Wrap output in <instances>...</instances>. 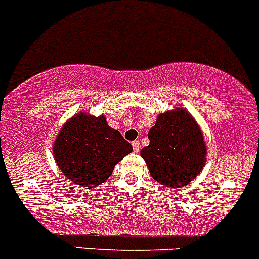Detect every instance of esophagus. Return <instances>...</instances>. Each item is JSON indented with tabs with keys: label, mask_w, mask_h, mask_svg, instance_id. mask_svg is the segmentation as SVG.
I'll use <instances>...</instances> for the list:
<instances>
[{
	"label": "esophagus",
	"mask_w": 259,
	"mask_h": 259,
	"mask_svg": "<svg viewBox=\"0 0 259 259\" xmlns=\"http://www.w3.org/2000/svg\"><path fill=\"white\" fill-rule=\"evenodd\" d=\"M140 142H138V141H133L132 142V147H133V152H136V153H137L138 151H140Z\"/></svg>",
	"instance_id": "obj_1"
}]
</instances>
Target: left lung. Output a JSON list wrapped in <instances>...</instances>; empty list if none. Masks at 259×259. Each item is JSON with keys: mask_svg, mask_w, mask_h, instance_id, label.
I'll list each match as a JSON object with an SVG mask.
<instances>
[{"mask_svg": "<svg viewBox=\"0 0 259 259\" xmlns=\"http://www.w3.org/2000/svg\"><path fill=\"white\" fill-rule=\"evenodd\" d=\"M149 145L141 149L153 180L180 188L201 173L207 147L193 117L183 108L161 113L148 132Z\"/></svg>", "mask_w": 259, "mask_h": 259, "instance_id": "obj_1", "label": "left lung"}]
</instances>
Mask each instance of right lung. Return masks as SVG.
Returning a JSON list of instances; mask_svg holds the SVG:
<instances>
[{"mask_svg":"<svg viewBox=\"0 0 259 259\" xmlns=\"http://www.w3.org/2000/svg\"><path fill=\"white\" fill-rule=\"evenodd\" d=\"M132 152L119 131L111 128L105 116L79 112L63 124L53 143V157L61 172L82 187L106 182L114 166Z\"/></svg>","mask_w":259,"mask_h":259,"instance_id":"right-lung-1","label":"right lung"}]
</instances>
